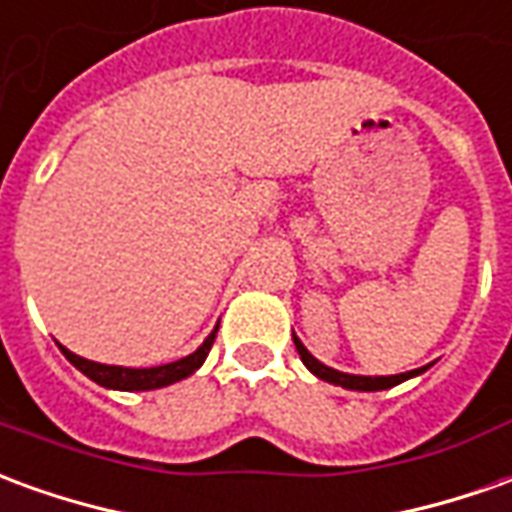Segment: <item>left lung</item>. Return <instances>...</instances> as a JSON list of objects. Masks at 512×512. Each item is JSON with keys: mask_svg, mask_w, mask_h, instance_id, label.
Instances as JSON below:
<instances>
[{"mask_svg": "<svg viewBox=\"0 0 512 512\" xmlns=\"http://www.w3.org/2000/svg\"><path fill=\"white\" fill-rule=\"evenodd\" d=\"M293 343H296V352H299V357H302V363L316 374L318 380L332 382V385H341V388H349V391H385V388H393V385H399V382L410 380V377H416V374L424 371V368H416V371L393 374V377H357V374H343V371H335V368L318 363L316 357L310 355L305 346H302L299 338H293Z\"/></svg>", "mask_w": 512, "mask_h": 512, "instance_id": "1", "label": "left lung"}]
</instances>
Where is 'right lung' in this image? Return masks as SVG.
Returning <instances> with one entry per match:
<instances>
[{
	"label": "right lung",
	"instance_id": "obj_1",
	"mask_svg": "<svg viewBox=\"0 0 512 512\" xmlns=\"http://www.w3.org/2000/svg\"><path fill=\"white\" fill-rule=\"evenodd\" d=\"M216 332L219 327L207 335V341L196 349L194 355L182 357L177 363H169V366H155V368H121V366H102V363H94V360H85V357L74 355L66 346H60V352L66 355L71 366H77L88 377V380L99 382L105 388H116V391H152V388H163V385H171V382H180L185 377H191L196 368L205 363L207 352L213 349V341H216Z\"/></svg>",
	"mask_w": 512,
	"mask_h": 512
}]
</instances>
